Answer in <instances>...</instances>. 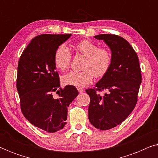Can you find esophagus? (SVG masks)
<instances>
[{
    "label": "esophagus",
    "instance_id": "obj_1",
    "mask_svg": "<svg viewBox=\"0 0 158 158\" xmlns=\"http://www.w3.org/2000/svg\"><path fill=\"white\" fill-rule=\"evenodd\" d=\"M77 90H78L79 93H82L84 91V89L82 87H77Z\"/></svg>",
    "mask_w": 158,
    "mask_h": 158
}]
</instances>
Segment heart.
Returning a JSON list of instances; mask_svg holds the SVG:
<instances>
[{
	"label": "heart",
	"mask_w": 158,
	"mask_h": 158,
	"mask_svg": "<svg viewBox=\"0 0 158 158\" xmlns=\"http://www.w3.org/2000/svg\"><path fill=\"white\" fill-rule=\"evenodd\" d=\"M77 52L86 57L84 70L70 71L62 76V81L67 85L85 86L91 83L94 77H102L106 74L111 64V54L104 47L98 48L96 44L88 40L80 41L75 44ZM72 56L66 45H60L54 55V63L60 70H65L70 66Z\"/></svg>",
	"instance_id": "1"
}]
</instances>
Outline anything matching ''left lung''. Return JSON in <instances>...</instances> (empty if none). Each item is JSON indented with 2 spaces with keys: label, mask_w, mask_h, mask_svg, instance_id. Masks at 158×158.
I'll list each match as a JSON object with an SVG mask.
<instances>
[{
  "label": "left lung",
  "mask_w": 158,
  "mask_h": 158,
  "mask_svg": "<svg viewBox=\"0 0 158 158\" xmlns=\"http://www.w3.org/2000/svg\"><path fill=\"white\" fill-rule=\"evenodd\" d=\"M94 37L109 47L112 60L96 88L85 90L90 98L88 118L96 128L108 130L124 122L135 109L142 83L141 69L137 53L124 38L107 34ZM103 89L108 93L101 96L98 92Z\"/></svg>",
  "instance_id": "1"
}]
</instances>
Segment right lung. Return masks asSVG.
I'll list each match as a JSON object with an SVG mask.
<instances>
[{
	"label": "right lung",
	"instance_id": "obj_1",
	"mask_svg": "<svg viewBox=\"0 0 158 158\" xmlns=\"http://www.w3.org/2000/svg\"><path fill=\"white\" fill-rule=\"evenodd\" d=\"M69 34H41L34 37L21 54L18 64L16 88L21 112L38 128L53 133L66 124L68 107L78 95L76 88H60L54 55ZM55 91L59 96L54 98Z\"/></svg>",
	"mask_w": 158,
	"mask_h": 158
}]
</instances>
